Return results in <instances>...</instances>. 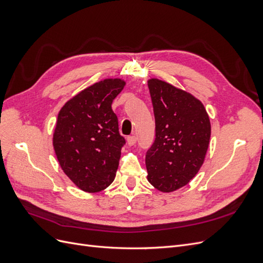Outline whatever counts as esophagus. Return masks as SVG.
I'll list each match as a JSON object with an SVG mask.
<instances>
[{"mask_svg": "<svg viewBox=\"0 0 263 263\" xmlns=\"http://www.w3.org/2000/svg\"><path fill=\"white\" fill-rule=\"evenodd\" d=\"M127 144H128V146H134L135 144H136V137L135 136L127 137Z\"/></svg>", "mask_w": 263, "mask_h": 263, "instance_id": "obj_1", "label": "esophagus"}]
</instances>
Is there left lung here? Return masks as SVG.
Instances as JSON below:
<instances>
[{"label": "left lung", "mask_w": 263, "mask_h": 263, "mask_svg": "<svg viewBox=\"0 0 263 263\" xmlns=\"http://www.w3.org/2000/svg\"><path fill=\"white\" fill-rule=\"evenodd\" d=\"M156 139L146 155L148 182L163 193L174 192L192 180L204 163L211 122L194 95L160 79L150 78Z\"/></svg>", "instance_id": "1"}]
</instances>
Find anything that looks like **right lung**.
<instances>
[{"instance_id":"obj_1","label":"right lung","mask_w":263,"mask_h":263,"mask_svg":"<svg viewBox=\"0 0 263 263\" xmlns=\"http://www.w3.org/2000/svg\"><path fill=\"white\" fill-rule=\"evenodd\" d=\"M125 85L124 79H104L68 100L58 113L54 153L62 171L84 192H100L115 179L125 139L112 103Z\"/></svg>"}]
</instances>
